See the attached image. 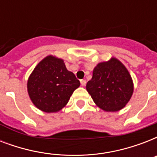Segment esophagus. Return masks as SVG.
<instances>
[{"label":"esophagus","mask_w":157,"mask_h":157,"mask_svg":"<svg viewBox=\"0 0 157 157\" xmlns=\"http://www.w3.org/2000/svg\"><path fill=\"white\" fill-rule=\"evenodd\" d=\"M81 86H85L86 85V80H81Z\"/></svg>","instance_id":"34e87169"}]
</instances>
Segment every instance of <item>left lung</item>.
Segmentation results:
<instances>
[{"instance_id":"left-lung-1","label":"left lung","mask_w":157,"mask_h":157,"mask_svg":"<svg viewBox=\"0 0 157 157\" xmlns=\"http://www.w3.org/2000/svg\"><path fill=\"white\" fill-rule=\"evenodd\" d=\"M86 90L99 108L117 112L125 107L134 93V83L129 71L116 58L97 64Z\"/></svg>"}]
</instances>
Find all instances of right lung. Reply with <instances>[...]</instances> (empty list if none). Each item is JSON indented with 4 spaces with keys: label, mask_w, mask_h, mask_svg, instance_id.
Listing matches in <instances>:
<instances>
[{
    "label": "right lung",
    "mask_w": 157,
    "mask_h": 157,
    "mask_svg": "<svg viewBox=\"0 0 157 157\" xmlns=\"http://www.w3.org/2000/svg\"><path fill=\"white\" fill-rule=\"evenodd\" d=\"M33 103L44 112H58L68 103L80 81L67 69L63 59L48 55L36 66L28 80Z\"/></svg>",
    "instance_id": "add662e5"
}]
</instances>
